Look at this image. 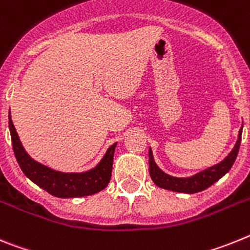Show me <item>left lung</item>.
<instances>
[{
  "label": "left lung",
  "mask_w": 250,
  "mask_h": 250,
  "mask_svg": "<svg viewBox=\"0 0 250 250\" xmlns=\"http://www.w3.org/2000/svg\"><path fill=\"white\" fill-rule=\"evenodd\" d=\"M243 125L239 129L238 140L235 142V146L230 151L229 155L220 161L219 164L214 165L211 167H208L200 172L195 173L190 177H175L171 176L157 166L153 158V153L149 147L148 149V165H149V175H151L152 181L155 182L158 188H166V190L176 191V192H185V194H195L200 192L205 188H210L212 184H215L218 180L224 176L225 173L229 172L231 166L234 165L238 152H239L240 141H242Z\"/></svg>",
  "instance_id": "8db88e82"
}]
</instances>
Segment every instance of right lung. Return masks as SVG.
<instances>
[{
  "label": "right lung",
  "mask_w": 250,
  "mask_h": 250,
  "mask_svg": "<svg viewBox=\"0 0 250 250\" xmlns=\"http://www.w3.org/2000/svg\"><path fill=\"white\" fill-rule=\"evenodd\" d=\"M8 128H10L15 157L20 165L22 172L34 184L44 188L53 196L62 197V199L88 196L105 188L108 182L110 181L113 156L117 143L112 145L107 149L105 155L98 162V165L90 170L84 172H62L35 161L25 151L11 119V113L8 114Z\"/></svg>",
  "instance_id": "right-lung-1"
}]
</instances>
